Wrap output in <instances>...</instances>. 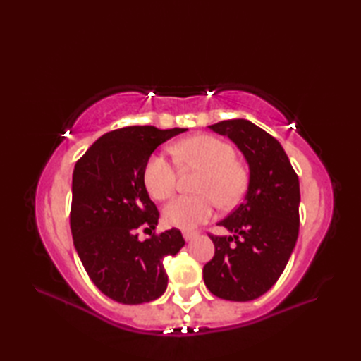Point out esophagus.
Returning a JSON list of instances; mask_svg holds the SVG:
<instances>
[{"instance_id":"1","label":"esophagus","mask_w":361,"mask_h":361,"mask_svg":"<svg viewBox=\"0 0 361 361\" xmlns=\"http://www.w3.org/2000/svg\"><path fill=\"white\" fill-rule=\"evenodd\" d=\"M197 235H198V234H197V233H192V231H185V233H183V237H185L186 242H190L192 239H195Z\"/></svg>"}]
</instances>
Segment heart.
<instances>
[{
    "mask_svg": "<svg viewBox=\"0 0 361 361\" xmlns=\"http://www.w3.org/2000/svg\"><path fill=\"white\" fill-rule=\"evenodd\" d=\"M183 169L202 171L195 185L200 195H183L164 208L167 225L180 229H195L214 214V203L233 208L242 200L248 186L247 169L235 161L231 144L211 135H198L176 142L171 149ZM144 186L155 200H167L178 186L176 167L163 155H153L144 166Z\"/></svg>",
    "mask_w": 361,
    "mask_h": 361,
    "instance_id": "heart-1",
    "label": "heart"
}]
</instances>
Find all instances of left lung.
Wrapping results in <instances>:
<instances>
[{"instance_id": "8db88e82", "label": "left lung", "mask_w": 361, "mask_h": 361, "mask_svg": "<svg viewBox=\"0 0 361 361\" xmlns=\"http://www.w3.org/2000/svg\"><path fill=\"white\" fill-rule=\"evenodd\" d=\"M228 136L250 169L243 202L219 221L231 235H209L214 257L203 267L212 295L226 301H252L279 279L299 233V180L282 145L247 119L209 126Z\"/></svg>"}]
</instances>
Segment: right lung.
Instances as JSON below:
<instances>
[{"instance_id":"obj_1","label":"right lung","mask_w":361,"mask_h":361,"mask_svg":"<svg viewBox=\"0 0 361 361\" xmlns=\"http://www.w3.org/2000/svg\"><path fill=\"white\" fill-rule=\"evenodd\" d=\"M188 128L133 126L113 130L91 145L73 172L71 234L90 279L121 304L155 301L167 288L163 260L185 239L172 228L149 239L159 212L144 186V166L158 145Z\"/></svg>"}]
</instances>
